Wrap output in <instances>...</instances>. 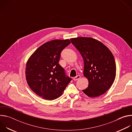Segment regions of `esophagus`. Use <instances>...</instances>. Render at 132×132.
<instances>
[{"instance_id": "obj_1", "label": "esophagus", "mask_w": 132, "mask_h": 132, "mask_svg": "<svg viewBox=\"0 0 132 132\" xmlns=\"http://www.w3.org/2000/svg\"><path fill=\"white\" fill-rule=\"evenodd\" d=\"M80 78V75H77V76H76V77H75L73 78V80H75V81H76V80H79Z\"/></svg>"}]
</instances>
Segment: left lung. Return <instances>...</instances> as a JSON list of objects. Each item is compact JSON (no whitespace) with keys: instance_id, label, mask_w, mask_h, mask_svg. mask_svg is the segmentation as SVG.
Here are the masks:
<instances>
[{"instance_id":"1","label":"left lung","mask_w":132,"mask_h":132,"mask_svg":"<svg viewBox=\"0 0 132 132\" xmlns=\"http://www.w3.org/2000/svg\"><path fill=\"white\" fill-rule=\"evenodd\" d=\"M70 40L83 58L84 75L89 81L88 87L82 91L91 98L103 95L116 78L113 55L102 43L91 37H79Z\"/></svg>"}]
</instances>
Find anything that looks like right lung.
Returning <instances> with one entry per match:
<instances>
[{"instance_id":"obj_1","label":"right lung","mask_w":132,"mask_h":132,"mask_svg":"<svg viewBox=\"0 0 132 132\" xmlns=\"http://www.w3.org/2000/svg\"><path fill=\"white\" fill-rule=\"evenodd\" d=\"M70 43L68 39L47 42L37 48L27 63L26 77L29 86L45 100L60 97L71 80L59 63L62 51Z\"/></svg>"}]
</instances>
